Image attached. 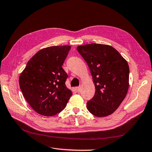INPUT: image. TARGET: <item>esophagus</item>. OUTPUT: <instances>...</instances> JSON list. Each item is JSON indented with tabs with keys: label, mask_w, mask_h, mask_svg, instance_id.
<instances>
[{
	"label": "esophagus",
	"mask_w": 152,
	"mask_h": 152,
	"mask_svg": "<svg viewBox=\"0 0 152 152\" xmlns=\"http://www.w3.org/2000/svg\"><path fill=\"white\" fill-rule=\"evenodd\" d=\"M76 91H77V92H80L81 89H82V87H77L76 88Z\"/></svg>",
	"instance_id": "esophagus-1"
}]
</instances>
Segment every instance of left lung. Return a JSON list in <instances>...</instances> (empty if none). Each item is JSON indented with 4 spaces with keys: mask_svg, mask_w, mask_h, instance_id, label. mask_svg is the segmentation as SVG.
<instances>
[{
    "mask_svg": "<svg viewBox=\"0 0 152 152\" xmlns=\"http://www.w3.org/2000/svg\"><path fill=\"white\" fill-rule=\"evenodd\" d=\"M77 50L87 63L96 89L93 98L87 102V109L98 117L111 115L128 93V62L107 45L87 44L78 46Z\"/></svg>",
    "mask_w": 152,
    "mask_h": 152,
    "instance_id": "obj_1",
    "label": "left lung"
}]
</instances>
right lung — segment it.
<instances>
[{
  "label": "right lung",
  "instance_id": "right-lung-1",
  "mask_svg": "<svg viewBox=\"0 0 152 152\" xmlns=\"http://www.w3.org/2000/svg\"><path fill=\"white\" fill-rule=\"evenodd\" d=\"M71 47L53 46L38 51L19 76L24 97L34 110L43 116L57 115L72 96L65 86L68 75L62 65Z\"/></svg>",
  "mask_w": 152,
  "mask_h": 152
}]
</instances>
